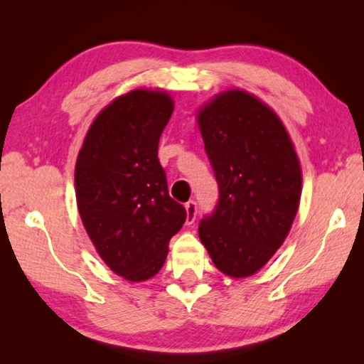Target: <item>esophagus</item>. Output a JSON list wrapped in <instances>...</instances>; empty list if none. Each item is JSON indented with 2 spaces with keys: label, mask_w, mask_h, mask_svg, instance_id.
I'll list each match as a JSON object with an SVG mask.
<instances>
[{
  "label": "esophagus",
  "mask_w": 364,
  "mask_h": 364,
  "mask_svg": "<svg viewBox=\"0 0 364 364\" xmlns=\"http://www.w3.org/2000/svg\"><path fill=\"white\" fill-rule=\"evenodd\" d=\"M184 208H186V213H188L186 223H188V225H193L194 220H196V215H197V204H196V200L186 202V205H184Z\"/></svg>",
  "instance_id": "1"
}]
</instances>
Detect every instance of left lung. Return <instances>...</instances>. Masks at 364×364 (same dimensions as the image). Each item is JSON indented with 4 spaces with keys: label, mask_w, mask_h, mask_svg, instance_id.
<instances>
[{
    "label": "left lung",
    "mask_w": 364,
    "mask_h": 364,
    "mask_svg": "<svg viewBox=\"0 0 364 364\" xmlns=\"http://www.w3.org/2000/svg\"><path fill=\"white\" fill-rule=\"evenodd\" d=\"M197 122L220 191L199 237L221 273L247 278L292 226L301 194L297 154L279 117L242 90L215 96Z\"/></svg>",
    "instance_id": "obj_1"
}]
</instances>
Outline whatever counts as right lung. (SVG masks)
Returning a JSON list of instances; mask_svg holds the SVG:
<instances>
[{
    "instance_id": "add662e5",
    "label": "right lung",
    "mask_w": 364,
    "mask_h": 364,
    "mask_svg": "<svg viewBox=\"0 0 364 364\" xmlns=\"http://www.w3.org/2000/svg\"><path fill=\"white\" fill-rule=\"evenodd\" d=\"M173 101L165 91L134 90L96 117L75 165L78 212L107 267L128 281L157 274L186 208L168 194L159 139Z\"/></svg>"
}]
</instances>
